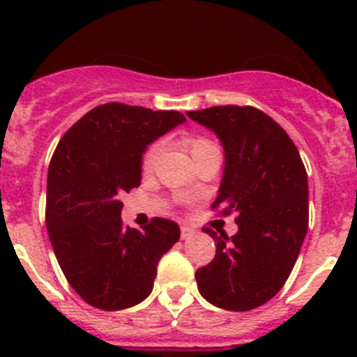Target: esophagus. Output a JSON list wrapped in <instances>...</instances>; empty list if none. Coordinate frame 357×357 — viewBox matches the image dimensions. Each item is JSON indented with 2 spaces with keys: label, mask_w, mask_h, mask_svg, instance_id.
Instances as JSON below:
<instances>
[{
  "label": "esophagus",
  "mask_w": 357,
  "mask_h": 357,
  "mask_svg": "<svg viewBox=\"0 0 357 357\" xmlns=\"http://www.w3.org/2000/svg\"><path fill=\"white\" fill-rule=\"evenodd\" d=\"M193 234H195V229H191V227H188V225L181 227V238L182 239H189Z\"/></svg>",
  "instance_id": "esophagus-1"
}]
</instances>
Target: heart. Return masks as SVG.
<instances>
[{
	"instance_id": "heart-1",
	"label": "heart",
	"mask_w": 357,
	"mask_h": 357,
	"mask_svg": "<svg viewBox=\"0 0 357 357\" xmlns=\"http://www.w3.org/2000/svg\"><path fill=\"white\" fill-rule=\"evenodd\" d=\"M184 144L188 146L189 153L195 157L202 155V153H206V151H211V150H216V144L213 143V141L206 139V137H197V135H188V137H184ZM160 151H162V143H153L150 148H148L146 151H144L143 155V169L144 172H150L153 166H155L157 159L160 157Z\"/></svg>"
}]
</instances>
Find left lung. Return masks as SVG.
Here are the masks:
<instances>
[{"label": "left lung", "mask_w": 357, "mask_h": 357, "mask_svg": "<svg viewBox=\"0 0 357 357\" xmlns=\"http://www.w3.org/2000/svg\"><path fill=\"white\" fill-rule=\"evenodd\" d=\"M188 116L218 135L225 151L213 207L236 213L238 232L204 229L216 255L197 270L200 295L227 311H250L279 293L309 222L307 173L286 130L255 107L223 105Z\"/></svg>", "instance_id": "obj_1"}]
</instances>
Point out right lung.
Returning a JSON list of instances; mask_svg holds the SVG:
<instances>
[{
  "label": "right lung",
  "mask_w": 357,
  "mask_h": 357,
  "mask_svg": "<svg viewBox=\"0 0 357 357\" xmlns=\"http://www.w3.org/2000/svg\"><path fill=\"white\" fill-rule=\"evenodd\" d=\"M185 118L176 110L105 103L64 134L52 157L46 227L71 288L93 307L119 311L153 289L157 264L181 238L172 220L123 225L119 200L141 184L143 153Z\"/></svg>",
  "instance_id": "1"
}]
</instances>
